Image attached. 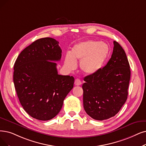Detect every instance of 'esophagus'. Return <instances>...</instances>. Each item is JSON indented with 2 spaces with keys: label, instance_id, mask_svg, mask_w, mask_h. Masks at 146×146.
Returning a JSON list of instances; mask_svg holds the SVG:
<instances>
[{
  "label": "esophagus",
  "instance_id": "esophagus-1",
  "mask_svg": "<svg viewBox=\"0 0 146 146\" xmlns=\"http://www.w3.org/2000/svg\"><path fill=\"white\" fill-rule=\"evenodd\" d=\"M82 83H81V81L80 79H76L75 81V84L76 86H80Z\"/></svg>",
  "mask_w": 146,
  "mask_h": 146
}]
</instances>
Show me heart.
<instances>
[{"instance_id": "b5f03b06", "label": "heart", "mask_w": 146, "mask_h": 146, "mask_svg": "<svg viewBox=\"0 0 146 146\" xmlns=\"http://www.w3.org/2000/svg\"><path fill=\"white\" fill-rule=\"evenodd\" d=\"M109 53L110 48L106 43L87 40L74 45L71 53L66 54L64 65L68 70L72 71L79 60L80 68L84 72L93 74L101 69Z\"/></svg>"}]
</instances>
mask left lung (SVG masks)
I'll use <instances>...</instances> for the list:
<instances>
[{"mask_svg":"<svg viewBox=\"0 0 146 146\" xmlns=\"http://www.w3.org/2000/svg\"><path fill=\"white\" fill-rule=\"evenodd\" d=\"M113 43V54L107 65L84 77L82 86L85 111L98 120L113 117L127 98L129 63L123 48L115 40Z\"/></svg>","mask_w":146,"mask_h":146,"instance_id":"obj_1","label":"left lung"}]
</instances>
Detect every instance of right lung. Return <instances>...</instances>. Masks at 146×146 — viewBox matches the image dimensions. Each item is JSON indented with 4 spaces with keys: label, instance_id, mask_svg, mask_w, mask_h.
Listing matches in <instances>:
<instances>
[{
    "label": "right lung",
    "instance_id": "1",
    "mask_svg": "<svg viewBox=\"0 0 146 146\" xmlns=\"http://www.w3.org/2000/svg\"><path fill=\"white\" fill-rule=\"evenodd\" d=\"M62 56L59 42L44 38L23 50L15 62L13 80L23 108L31 117L48 120L60 112L74 87V78L59 75L57 63Z\"/></svg>",
    "mask_w": 146,
    "mask_h": 146
}]
</instances>
